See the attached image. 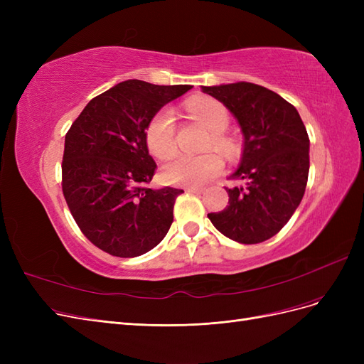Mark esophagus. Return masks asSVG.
Masks as SVG:
<instances>
[{
  "label": "esophagus",
  "mask_w": 364,
  "mask_h": 364,
  "mask_svg": "<svg viewBox=\"0 0 364 364\" xmlns=\"http://www.w3.org/2000/svg\"><path fill=\"white\" fill-rule=\"evenodd\" d=\"M188 193H196V194H202L205 193V188H202V186H186L185 188Z\"/></svg>",
  "instance_id": "34e87169"
}]
</instances>
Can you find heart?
Listing matches in <instances>:
<instances>
[{"instance_id":"b5f03b06","label":"heart","mask_w":364,"mask_h":364,"mask_svg":"<svg viewBox=\"0 0 364 364\" xmlns=\"http://www.w3.org/2000/svg\"><path fill=\"white\" fill-rule=\"evenodd\" d=\"M188 112L213 132V144L225 153H230L234 144L222 135L229 126L228 109L214 98L196 97L186 103ZM147 147L153 156L167 159L176 151L174 112L164 107L150 119L146 130ZM225 162L217 153H206L200 156L178 155L162 167V178L171 185H203L222 173Z\"/></svg>"}]
</instances>
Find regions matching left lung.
<instances>
[{
	"instance_id": "obj_1",
	"label": "left lung",
	"mask_w": 364,
	"mask_h": 364,
	"mask_svg": "<svg viewBox=\"0 0 364 364\" xmlns=\"http://www.w3.org/2000/svg\"><path fill=\"white\" fill-rule=\"evenodd\" d=\"M223 103L243 134V155L226 188L229 202L208 214L225 237L257 245L277 235L299 206L310 171V139L296 107L267 87L249 83L202 86Z\"/></svg>"
}]
</instances>
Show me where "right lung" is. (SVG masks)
<instances>
[{"mask_svg": "<svg viewBox=\"0 0 364 364\" xmlns=\"http://www.w3.org/2000/svg\"><path fill=\"white\" fill-rule=\"evenodd\" d=\"M190 85L126 80L86 105L65 136L62 190L86 238L114 257L134 258L156 247L173 223L183 190L147 188L156 164L146 130L161 107Z\"/></svg>", "mask_w": 364, "mask_h": 364, "instance_id": "obj_1", "label": "right lung"}]
</instances>
